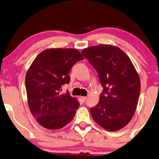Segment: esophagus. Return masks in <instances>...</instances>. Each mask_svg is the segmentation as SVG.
Listing matches in <instances>:
<instances>
[{"mask_svg": "<svg viewBox=\"0 0 159 159\" xmlns=\"http://www.w3.org/2000/svg\"><path fill=\"white\" fill-rule=\"evenodd\" d=\"M81 99L83 102H85V101L87 99V97H81Z\"/></svg>", "mask_w": 159, "mask_h": 159, "instance_id": "esophagus-1", "label": "esophagus"}]
</instances>
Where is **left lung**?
Returning a JSON list of instances; mask_svg holds the SVG:
<instances>
[{
  "label": "left lung",
  "instance_id": "obj_1",
  "mask_svg": "<svg viewBox=\"0 0 159 159\" xmlns=\"http://www.w3.org/2000/svg\"><path fill=\"white\" fill-rule=\"evenodd\" d=\"M82 55L98 73L103 92L90 108L93 120L108 131L122 129L135 113L140 80L129 57L120 48L100 44L84 48Z\"/></svg>",
  "mask_w": 159,
  "mask_h": 159
}]
</instances>
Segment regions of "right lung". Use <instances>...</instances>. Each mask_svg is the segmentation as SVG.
I'll list each match as a JSON object with an SVG mask.
<instances>
[{
  "label": "right lung",
  "instance_id": "add662e5",
  "mask_svg": "<svg viewBox=\"0 0 159 159\" xmlns=\"http://www.w3.org/2000/svg\"><path fill=\"white\" fill-rule=\"evenodd\" d=\"M83 59L74 48H49L40 53L28 69L25 80L28 106L43 127L61 129L74 118L80 103L68 91L62 94V86L70 83L72 66Z\"/></svg>",
  "mask_w": 159,
  "mask_h": 159
}]
</instances>
